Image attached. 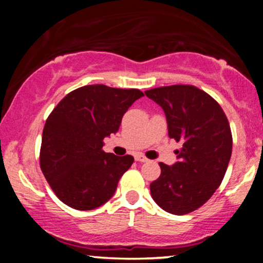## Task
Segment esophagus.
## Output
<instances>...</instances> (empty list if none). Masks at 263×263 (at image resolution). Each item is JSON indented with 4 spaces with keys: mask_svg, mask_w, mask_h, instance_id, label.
Instances as JSON below:
<instances>
[{
    "mask_svg": "<svg viewBox=\"0 0 263 263\" xmlns=\"http://www.w3.org/2000/svg\"><path fill=\"white\" fill-rule=\"evenodd\" d=\"M135 159L137 162H147V161H148V159H147L143 155H136L135 156Z\"/></svg>",
    "mask_w": 263,
    "mask_h": 263,
    "instance_id": "esophagus-1",
    "label": "esophagus"
}]
</instances>
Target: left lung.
<instances>
[{"label": "left lung", "instance_id": "1", "mask_svg": "<svg viewBox=\"0 0 263 263\" xmlns=\"http://www.w3.org/2000/svg\"><path fill=\"white\" fill-rule=\"evenodd\" d=\"M144 93L164 111L170 137L182 143L174 164L159 163L161 176L151 183V195L167 213H192L224 179L232 151L230 125L218 102L193 85L156 87Z\"/></svg>", "mask_w": 263, "mask_h": 263}]
</instances>
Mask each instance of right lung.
Masks as SVG:
<instances>
[{"label":"right lung","instance_id":"obj_1","mask_svg":"<svg viewBox=\"0 0 263 263\" xmlns=\"http://www.w3.org/2000/svg\"><path fill=\"white\" fill-rule=\"evenodd\" d=\"M143 92L86 85L69 92L49 115L42 136L39 162L45 179L63 203L92 210L112 198L134 157L102 151L122 116Z\"/></svg>","mask_w":263,"mask_h":263}]
</instances>
